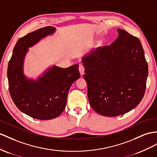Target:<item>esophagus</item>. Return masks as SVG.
I'll return each instance as SVG.
<instances>
[{
  "instance_id": "esophagus-1",
  "label": "esophagus",
  "mask_w": 157,
  "mask_h": 157,
  "mask_svg": "<svg viewBox=\"0 0 157 157\" xmlns=\"http://www.w3.org/2000/svg\"><path fill=\"white\" fill-rule=\"evenodd\" d=\"M79 71L81 75H83L84 74V71H85V67L82 65V64H79Z\"/></svg>"
}]
</instances>
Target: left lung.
Instances as JSON below:
<instances>
[{"mask_svg": "<svg viewBox=\"0 0 157 157\" xmlns=\"http://www.w3.org/2000/svg\"><path fill=\"white\" fill-rule=\"evenodd\" d=\"M109 46L98 47L82 59L90 105L100 115L127 113L143 98L148 64L138 38L123 29Z\"/></svg>", "mask_w": 157, "mask_h": 157, "instance_id": "1", "label": "left lung"}]
</instances>
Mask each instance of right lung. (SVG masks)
<instances>
[{"mask_svg":"<svg viewBox=\"0 0 157 157\" xmlns=\"http://www.w3.org/2000/svg\"><path fill=\"white\" fill-rule=\"evenodd\" d=\"M54 31V27L46 26L20 38L8 66L9 89L16 106L24 113L40 120L54 119L62 113L70 87L80 77L78 64L67 68L54 66L38 81L28 79L23 75L28 48Z\"/></svg>","mask_w":157,"mask_h":157,"instance_id":"right-lung-1","label":"right lung"}]
</instances>
